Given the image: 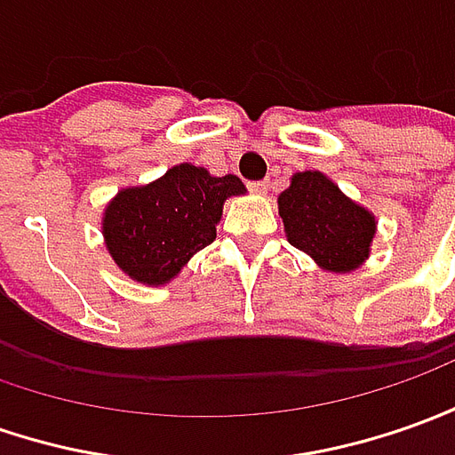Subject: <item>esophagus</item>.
<instances>
[{"label": "esophagus", "mask_w": 455, "mask_h": 455, "mask_svg": "<svg viewBox=\"0 0 455 455\" xmlns=\"http://www.w3.org/2000/svg\"><path fill=\"white\" fill-rule=\"evenodd\" d=\"M253 191H256V194H268V188H271V179H264V181H256V184H253Z\"/></svg>", "instance_id": "obj_1"}]
</instances>
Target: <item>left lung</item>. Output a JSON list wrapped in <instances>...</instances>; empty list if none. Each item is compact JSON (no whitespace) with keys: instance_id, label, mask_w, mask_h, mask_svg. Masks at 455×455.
Instances as JSON below:
<instances>
[{"instance_id":"obj_1","label":"left lung","mask_w":455,"mask_h":455,"mask_svg":"<svg viewBox=\"0 0 455 455\" xmlns=\"http://www.w3.org/2000/svg\"><path fill=\"white\" fill-rule=\"evenodd\" d=\"M279 216L289 243L326 271L346 274L369 259L376 219L321 172L293 174L279 196Z\"/></svg>"}]
</instances>
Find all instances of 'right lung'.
<instances>
[{
	"label": "right lung",
	"instance_id": "obj_1",
	"mask_svg": "<svg viewBox=\"0 0 455 455\" xmlns=\"http://www.w3.org/2000/svg\"><path fill=\"white\" fill-rule=\"evenodd\" d=\"M243 191L239 176H212L194 164H179L147 187L122 188L101 219L107 251L129 279L169 283L216 239L224 202Z\"/></svg>",
	"mask_w": 455,
	"mask_h": 455
}]
</instances>
